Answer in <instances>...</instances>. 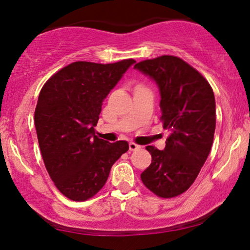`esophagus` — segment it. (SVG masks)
I'll list each match as a JSON object with an SVG mask.
<instances>
[{
  "label": "esophagus",
  "mask_w": 250,
  "mask_h": 250,
  "mask_svg": "<svg viewBox=\"0 0 250 250\" xmlns=\"http://www.w3.org/2000/svg\"><path fill=\"white\" fill-rule=\"evenodd\" d=\"M128 148H129V150H131V151H136V150H139L140 148H141V146H138V145H135V143L131 142L128 145Z\"/></svg>",
  "instance_id": "obj_1"
}]
</instances>
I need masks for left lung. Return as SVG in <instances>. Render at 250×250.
<instances>
[{"label":"left lung","mask_w":250,"mask_h":250,"mask_svg":"<svg viewBox=\"0 0 250 250\" xmlns=\"http://www.w3.org/2000/svg\"><path fill=\"white\" fill-rule=\"evenodd\" d=\"M134 68L158 86L160 119L170 132L164 150L146 148L152 160L141 180L158 197H176L194 182L210 152L216 126L214 92L194 68L177 57L145 60Z\"/></svg>","instance_id":"obj_1"}]
</instances>
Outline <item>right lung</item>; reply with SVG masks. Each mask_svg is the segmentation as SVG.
<instances>
[{"instance_id":"obj_1","label":"right lung","mask_w":250,"mask_h":250,"mask_svg":"<svg viewBox=\"0 0 250 250\" xmlns=\"http://www.w3.org/2000/svg\"><path fill=\"white\" fill-rule=\"evenodd\" d=\"M135 60L77 61L54 74L40 92L35 127L46 170L58 190L75 201L93 197L111 166L128 150L95 135L102 102Z\"/></svg>"}]
</instances>
